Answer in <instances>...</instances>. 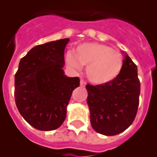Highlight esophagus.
<instances>
[{
	"mask_svg": "<svg viewBox=\"0 0 157 157\" xmlns=\"http://www.w3.org/2000/svg\"><path fill=\"white\" fill-rule=\"evenodd\" d=\"M80 84H81V87H85V86H86V82L84 81V80H81V82H80Z\"/></svg>",
	"mask_w": 157,
	"mask_h": 157,
	"instance_id": "esophagus-1",
	"label": "esophagus"
}]
</instances>
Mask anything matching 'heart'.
Returning a JSON list of instances; mask_svg holds the SVG:
<instances>
[{
	"label": "heart",
	"instance_id": "heart-1",
	"mask_svg": "<svg viewBox=\"0 0 157 157\" xmlns=\"http://www.w3.org/2000/svg\"><path fill=\"white\" fill-rule=\"evenodd\" d=\"M66 60L72 67L86 65V77L98 86L111 83L118 77L123 67V57L119 51L95 42L79 45L75 49V54H67Z\"/></svg>",
	"mask_w": 157,
	"mask_h": 157
}]
</instances>
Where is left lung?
<instances>
[{
    "label": "left lung",
    "mask_w": 157,
    "mask_h": 157,
    "mask_svg": "<svg viewBox=\"0 0 157 157\" xmlns=\"http://www.w3.org/2000/svg\"><path fill=\"white\" fill-rule=\"evenodd\" d=\"M117 79L103 86H86L90 123L99 134L113 136L124 131L134 121L139 103L138 69L127 54Z\"/></svg>",
    "instance_id": "8db88e82"
}]
</instances>
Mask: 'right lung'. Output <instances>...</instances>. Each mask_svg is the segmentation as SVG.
I'll list each match as a JSON object with an SVG mask.
<instances>
[{"label":"right lung","instance_id":"obj_1","mask_svg":"<svg viewBox=\"0 0 157 157\" xmlns=\"http://www.w3.org/2000/svg\"><path fill=\"white\" fill-rule=\"evenodd\" d=\"M68 38L33 47L19 62L14 76V98L18 112L35 129L50 131L65 121L72 91L79 77L64 74V50Z\"/></svg>","mask_w":157,"mask_h":157}]
</instances>
